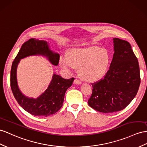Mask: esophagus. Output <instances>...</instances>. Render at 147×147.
<instances>
[{
    "label": "esophagus",
    "instance_id": "esophagus-1",
    "mask_svg": "<svg viewBox=\"0 0 147 147\" xmlns=\"http://www.w3.org/2000/svg\"><path fill=\"white\" fill-rule=\"evenodd\" d=\"M74 83L76 84H81V81L79 80V79H75L74 80Z\"/></svg>",
    "mask_w": 147,
    "mask_h": 147
}]
</instances>
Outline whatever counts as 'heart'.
<instances>
[{
    "mask_svg": "<svg viewBox=\"0 0 147 147\" xmlns=\"http://www.w3.org/2000/svg\"><path fill=\"white\" fill-rule=\"evenodd\" d=\"M110 62L108 53L99 48H76L70 56L64 54L59 58V65L67 73L80 68L81 77L84 80L94 82L99 80L106 73Z\"/></svg>",
    "mask_w": 147,
    "mask_h": 147,
    "instance_id": "b5f03b06",
    "label": "heart"
}]
</instances>
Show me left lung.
Here are the masks:
<instances>
[{"mask_svg": "<svg viewBox=\"0 0 147 147\" xmlns=\"http://www.w3.org/2000/svg\"><path fill=\"white\" fill-rule=\"evenodd\" d=\"M114 40V53L109 69L103 79L92 83L88 104L104 113L122 111L137 95L140 84L137 58L127 41Z\"/></svg>", "mask_w": 147, "mask_h": 147, "instance_id": "8db88e82", "label": "left lung"}]
</instances>
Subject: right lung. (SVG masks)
<instances>
[{
	"label": "right lung",
	"mask_w": 147,
	"mask_h": 147,
	"mask_svg": "<svg viewBox=\"0 0 147 147\" xmlns=\"http://www.w3.org/2000/svg\"><path fill=\"white\" fill-rule=\"evenodd\" d=\"M33 55L46 56L53 65L57 66L59 55L53 52L49 48L47 41L31 38L26 41L20 48L12 63L10 71V86L14 97L18 104L35 116L47 117L57 112L62 107L66 90L73 84L74 78L64 79L54 74L48 89L36 99L28 98L21 92L17 81V67L20 60Z\"/></svg>",
	"instance_id": "obj_1"
}]
</instances>
